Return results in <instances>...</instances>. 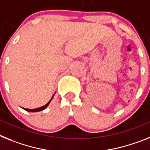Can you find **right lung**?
I'll return each instance as SVG.
<instances>
[{
    "instance_id": "1",
    "label": "right lung",
    "mask_w": 150,
    "mask_h": 150,
    "mask_svg": "<svg viewBox=\"0 0 150 150\" xmlns=\"http://www.w3.org/2000/svg\"><path fill=\"white\" fill-rule=\"evenodd\" d=\"M53 96H54V94L53 95V97H52V98L50 99V100L49 101V102L47 103L46 104V105H44V106H41V107H39V108H36V109H25V108H23V109H25V111H28V112H39V111H42V110H44V109H46L47 107L48 106V105L50 104V101L52 100V99H53Z\"/></svg>"
}]
</instances>
